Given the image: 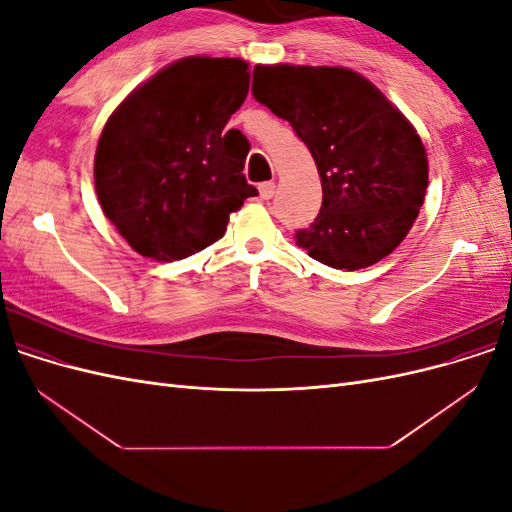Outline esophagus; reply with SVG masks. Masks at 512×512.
Masks as SVG:
<instances>
[{
  "label": "esophagus",
  "mask_w": 512,
  "mask_h": 512,
  "mask_svg": "<svg viewBox=\"0 0 512 512\" xmlns=\"http://www.w3.org/2000/svg\"><path fill=\"white\" fill-rule=\"evenodd\" d=\"M258 194H260V198H262V200H269V198H273V196H275V183H273V181L260 183V185H258Z\"/></svg>",
  "instance_id": "34e87169"
}]
</instances>
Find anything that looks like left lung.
<instances>
[{
	"instance_id": "8db88e82",
	"label": "left lung",
	"mask_w": 512,
	"mask_h": 512,
	"mask_svg": "<svg viewBox=\"0 0 512 512\" xmlns=\"http://www.w3.org/2000/svg\"><path fill=\"white\" fill-rule=\"evenodd\" d=\"M254 98L312 151L322 207L297 243L333 269H365L406 239L423 207L429 164L406 115L342 66L258 64Z\"/></svg>"
}]
</instances>
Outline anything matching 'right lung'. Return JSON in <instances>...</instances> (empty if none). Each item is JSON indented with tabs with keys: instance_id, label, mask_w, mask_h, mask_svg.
Here are the masks:
<instances>
[{
	"instance_id": "obj_1",
	"label": "right lung",
	"mask_w": 512,
	"mask_h": 512,
	"mask_svg": "<svg viewBox=\"0 0 512 512\" xmlns=\"http://www.w3.org/2000/svg\"><path fill=\"white\" fill-rule=\"evenodd\" d=\"M250 89L239 57H183L126 96L104 123L94 179L102 211L134 252L188 258L222 239L258 190L241 173L250 143H228Z\"/></svg>"
}]
</instances>
